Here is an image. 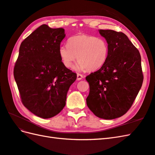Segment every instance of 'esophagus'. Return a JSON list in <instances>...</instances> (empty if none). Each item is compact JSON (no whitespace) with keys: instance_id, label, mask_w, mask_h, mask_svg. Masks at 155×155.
Here are the masks:
<instances>
[{"instance_id":"1","label":"esophagus","mask_w":155,"mask_h":155,"mask_svg":"<svg viewBox=\"0 0 155 155\" xmlns=\"http://www.w3.org/2000/svg\"><path fill=\"white\" fill-rule=\"evenodd\" d=\"M82 78H84V76H83V75H81L80 74H77V80L80 81V80H82Z\"/></svg>"}]
</instances>
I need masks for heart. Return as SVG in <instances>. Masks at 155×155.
Here are the masks:
<instances>
[{
  "instance_id": "obj_1",
  "label": "heart",
  "mask_w": 155,
  "mask_h": 155,
  "mask_svg": "<svg viewBox=\"0 0 155 155\" xmlns=\"http://www.w3.org/2000/svg\"><path fill=\"white\" fill-rule=\"evenodd\" d=\"M59 55L66 68H70L78 56V62L74 66L75 70L94 71L101 68L107 60L108 45L103 38L85 34L77 35L70 37L68 44L60 45Z\"/></svg>"
}]
</instances>
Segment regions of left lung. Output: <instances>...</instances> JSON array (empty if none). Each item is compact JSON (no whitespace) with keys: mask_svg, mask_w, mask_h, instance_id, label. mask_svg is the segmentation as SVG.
Here are the masks:
<instances>
[{"mask_svg":"<svg viewBox=\"0 0 155 155\" xmlns=\"http://www.w3.org/2000/svg\"><path fill=\"white\" fill-rule=\"evenodd\" d=\"M108 45L104 64L86 77L87 105L100 118L115 119L129 110L140 90L143 75L139 51L122 32L99 29Z\"/></svg>","mask_w":155,"mask_h":155,"instance_id":"8db88e82","label":"left lung"}]
</instances>
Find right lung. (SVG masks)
Segmentation results:
<instances>
[{
    "instance_id": "right-lung-1",
    "label": "right lung",
    "mask_w": 155,
    "mask_h": 155,
    "mask_svg": "<svg viewBox=\"0 0 155 155\" xmlns=\"http://www.w3.org/2000/svg\"><path fill=\"white\" fill-rule=\"evenodd\" d=\"M65 36L63 28L43 24L22 41L19 49L15 81L24 107L40 118H52L62 110L77 78L60 60L59 47Z\"/></svg>"
}]
</instances>
